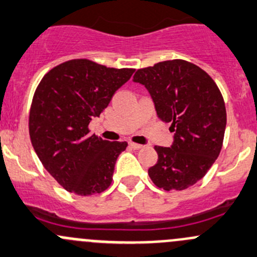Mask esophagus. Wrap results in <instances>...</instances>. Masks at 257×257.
Instances as JSON below:
<instances>
[{"label": "esophagus", "mask_w": 257, "mask_h": 257, "mask_svg": "<svg viewBox=\"0 0 257 257\" xmlns=\"http://www.w3.org/2000/svg\"><path fill=\"white\" fill-rule=\"evenodd\" d=\"M129 145H131V148H133L134 150H139V149H143V148H144V145L137 144V143H129Z\"/></svg>", "instance_id": "34e87169"}]
</instances>
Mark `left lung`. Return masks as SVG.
<instances>
[{"label": "left lung", "mask_w": 257, "mask_h": 257, "mask_svg": "<svg viewBox=\"0 0 257 257\" xmlns=\"http://www.w3.org/2000/svg\"><path fill=\"white\" fill-rule=\"evenodd\" d=\"M134 82L149 91L161 120L175 132L171 148L155 147L149 169L155 186L182 191L207 174L221 150L226 110L217 83L204 70L181 59L137 70Z\"/></svg>", "instance_id": "1"}]
</instances>
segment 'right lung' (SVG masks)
Listing matches in <instances>:
<instances>
[{
	"label": "right lung",
	"instance_id": "1",
	"mask_svg": "<svg viewBox=\"0 0 257 257\" xmlns=\"http://www.w3.org/2000/svg\"><path fill=\"white\" fill-rule=\"evenodd\" d=\"M133 72L74 59L53 67L38 85L29 112L32 145L45 170L69 192L91 196L112 183L115 161L128 143L90 134L88 124Z\"/></svg>",
	"mask_w": 257,
	"mask_h": 257
}]
</instances>
